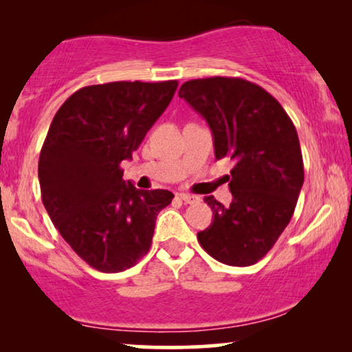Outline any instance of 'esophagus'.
<instances>
[{"instance_id": "obj_1", "label": "esophagus", "mask_w": 352, "mask_h": 352, "mask_svg": "<svg viewBox=\"0 0 352 352\" xmlns=\"http://www.w3.org/2000/svg\"><path fill=\"white\" fill-rule=\"evenodd\" d=\"M179 199L184 201V204H189V205L199 204V201H200V197L192 195V194H179Z\"/></svg>"}]
</instances>
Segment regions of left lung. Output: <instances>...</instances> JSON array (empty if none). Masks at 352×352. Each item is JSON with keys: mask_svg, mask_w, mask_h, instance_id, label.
I'll return each mask as SVG.
<instances>
[{"mask_svg": "<svg viewBox=\"0 0 352 352\" xmlns=\"http://www.w3.org/2000/svg\"><path fill=\"white\" fill-rule=\"evenodd\" d=\"M179 98L208 123L216 160L235 163L228 176L232 201L205 197L214 218L197 239L219 263L252 266L290 223L305 181L295 124L277 99L242 78L186 81Z\"/></svg>", "mask_w": 352, "mask_h": 352, "instance_id": "left-lung-1", "label": "left lung"}]
</instances>
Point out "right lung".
<instances>
[{
    "label": "right lung",
    "mask_w": 352,
    "mask_h": 352,
    "mask_svg": "<svg viewBox=\"0 0 352 352\" xmlns=\"http://www.w3.org/2000/svg\"><path fill=\"white\" fill-rule=\"evenodd\" d=\"M177 81L85 86L52 118L38 162L43 205L78 256L100 272L133 267L151 248L170 190H141L123 179L148 129L171 102Z\"/></svg>",
    "instance_id": "1"
}]
</instances>
